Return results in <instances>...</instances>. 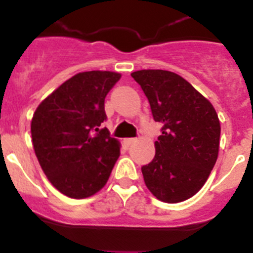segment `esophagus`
I'll use <instances>...</instances> for the list:
<instances>
[{
    "label": "esophagus",
    "mask_w": 253,
    "mask_h": 253,
    "mask_svg": "<svg viewBox=\"0 0 253 253\" xmlns=\"http://www.w3.org/2000/svg\"><path fill=\"white\" fill-rule=\"evenodd\" d=\"M134 142H135V138H125L124 142L123 143H124L125 147H129V146H131Z\"/></svg>",
    "instance_id": "1"
}]
</instances>
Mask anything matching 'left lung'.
I'll return each instance as SVG.
<instances>
[{
    "label": "left lung",
    "mask_w": 253,
    "mask_h": 253,
    "mask_svg": "<svg viewBox=\"0 0 253 253\" xmlns=\"http://www.w3.org/2000/svg\"><path fill=\"white\" fill-rule=\"evenodd\" d=\"M162 124L154 158L142 167L147 187L158 200L180 203L202 189L218 158L220 124L202 93L169 71L131 73Z\"/></svg>",
    "instance_id": "8db88e82"
}]
</instances>
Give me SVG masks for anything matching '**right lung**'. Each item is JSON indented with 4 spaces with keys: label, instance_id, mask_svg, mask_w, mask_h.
I'll return each instance as SVG.
<instances>
[{
    "label": "right lung",
    "instance_id": "add662e5",
    "mask_svg": "<svg viewBox=\"0 0 253 253\" xmlns=\"http://www.w3.org/2000/svg\"><path fill=\"white\" fill-rule=\"evenodd\" d=\"M119 73L82 72L60 84L38 106L31 120L35 154L53 186L73 199L105 186L119 158L118 140L101 124L105 97Z\"/></svg>",
    "mask_w": 253,
    "mask_h": 253
}]
</instances>
